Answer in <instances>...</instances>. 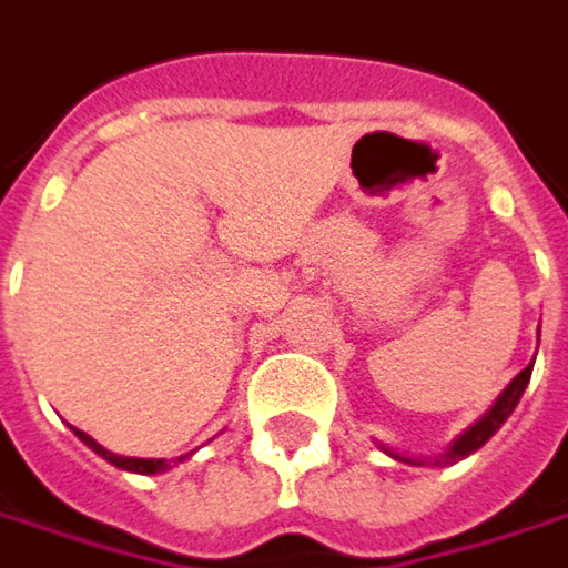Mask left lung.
<instances>
[{
  "instance_id": "obj_1",
  "label": "left lung",
  "mask_w": 568,
  "mask_h": 568,
  "mask_svg": "<svg viewBox=\"0 0 568 568\" xmlns=\"http://www.w3.org/2000/svg\"><path fill=\"white\" fill-rule=\"evenodd\" d=\"M540 333V331H537ZM540 339V336H537ZM530 368H534V362H530L528 368H521L511 382H508V387L496 397V404L483 413L480 419L470 426V429H464L460 435H457L455 442L442 452L438 457H426V460H419V457H407V455H397V452H390L387 445H378L384 455H390L394 460H407V464H435V467H448V464H457V460H464L467 455H474L477 448H483L493 435H496V429H503V423H506L508 416H511V409L518 407V400H521V394H525V387H528L530 382Z\"/></svg>"
}]
</instances>
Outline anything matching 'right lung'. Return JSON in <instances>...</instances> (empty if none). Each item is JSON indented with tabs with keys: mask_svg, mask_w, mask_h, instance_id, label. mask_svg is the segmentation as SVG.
I'll use <instances>...</instances> for the list:
<instances>
[{
	"mask_svg": "<svg viewBox=\"0 0 568 568\" xmlns=\"http://www.w3.org/2000/svg\"><path fill=\"white\" fill-rule=\"evenodd\" d=\"M72 432H75V435H79V438L85 442V445L91 448V452H94V455H101L104 460H108V464L120 467V470H130V474H164V470L178 467V464H181L184 457L193 455V452H190V455L174 457V460H164V457H123V455H113V452H108L104 445H98V442H94V438H91L88 432L75 429V426H72Z\"/></svg>",
	"mask_w": 568,
	"mask_h": 568,
	"instance_id": "add662e5",
	"label": "right lung"
}]
</instances>
